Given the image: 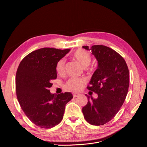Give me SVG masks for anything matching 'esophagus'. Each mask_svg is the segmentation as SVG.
I'll use <instances>...</instances> for the list:
<instances>
[{
    "instance_id": "34e87169",
    "label": "esophagus",
    "mask_w": 147,
    "mask_h": 147,
    "mask_svg": "<svg viewBox=\"0 0 147 147\" xmlns=\"http://www.w3.org/2000/svg\"><path fill=\"white\" fill-rule=\"evenodd\" d=\"M78 95H79L78 94H73V96L74 98H76Z\"/></svg>"
}]
</instances>
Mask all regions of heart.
I'll return each instance as SVG.
<instances>
[{
  "mask_svg": "<svg viewBox=\"0 0 147 147\" xmlns=\"http://www.w3.org/2000/svg\"><path fill=\"white\" fill-rule=\"evenodd\" d=\"M74 58L79 62L83 67H88L91 62L92 57L90 54L86 51L83 49H78L73 53ZM65 61L64 58L59 59L56 64V71L61 75L65 71ZM86 82L85 79H78L76 78H71L69 79L65 83V88L73 92H78L83 87V84Z\"/></svg>",
  "mask_w": 147,
  "mask_h": 147,
  "instance_id": "heart-1",
  "label": "heart"
}]
</instances>
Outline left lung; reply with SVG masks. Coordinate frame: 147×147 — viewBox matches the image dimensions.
Returning a JSON list of instances; mask_svg holds the SVG:
<instances>
[{
  "label": "left lung",
  "instance_id": "left-lung-1",
  "mask_svg": "<svg viewBox=\"0 0 147 147\" xmlns=\"http://www.w3.org/2000/svg\"><path fill=\"white\" fill-rule=\"evenodd\" d=\"M83 48L89 50L88 46ZM89 50L98 60V65L87 89L98 97L90 99L86 95L88 101L82 112L89 124L101 126L111 120L124 102L129 86V73L124 58L113 49L94 45Z\"/></svg>",
  "mask_w": 147,
  "mask_h": 147
}]
</instances>
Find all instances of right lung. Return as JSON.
Listing matches in <instances>:
<instances>
[{"mask_svg": "<svg viewBox=\"0 0 147 147\" xmlns=\"http://www.w3.org/2000/svg\"><path fill=\"white\" fill-rule=\"evenodd\" d=\"M70 51L43 48L33 51L18 67L15 88L18 101L26 116L37 126L50 129L64 116L65 105L73 98L69 92L51 94L52 80L57 79L56 64Z\"/></svg>", "mask_w": 147, "mask_h": 147, "instance_id": "add662e5", "label": "right lung"}]
</instances>
